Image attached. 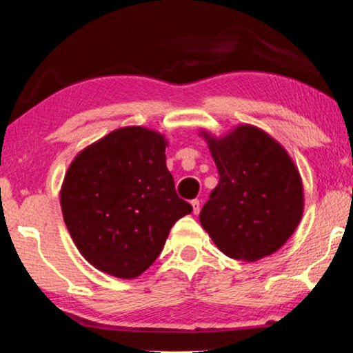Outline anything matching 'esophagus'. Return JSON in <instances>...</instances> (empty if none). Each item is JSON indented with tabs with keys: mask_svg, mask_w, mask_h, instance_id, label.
Listing matches in <instances>:
<instances>
[{
	"mask_svg": "<svg viewBox=\"0 0 353 353\" xmlns=\"http://www.w3.org/2000/svg\"><path fill=\"white\" fill-rule=\"evenodd\" d=\"M191 206H193L194 214H198V212H199V199H193V201H191Z\"/></svg>",
	"mask_w": 353,
	"mask_h": 353,
	"instance_id": "esophagus-1",
	"label": "esophagus"
}]
</instances>
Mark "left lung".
Segmentation results:
<instances>
[{"label": "left lung", "mask_w": 353, "mask_h": 353, "mask_svg": "<svg viewBox=\"0 0 353 353\" xmlns=\"http://www.w3.org/2000/svg\"><path fill=\"white\" fill-rule=\"evenodd\" d=\"M219 183L199 212L203 229L230 259L255 262L291 237L303 217V181L272 136L241 124L223 137L203 130Z\"/></svg>", "instance_id": "left-lung-1"}]
</instances>
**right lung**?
I'll use <instances>...</instances> for the list:
<instances>
[{"instance_id": "add662e5", "label": "right lung", "mask_w": 353, "mask_h": 353, "mask_svg": "<svg viewBox=\"0 0 353 353\" xmlns=\"http://www.w3.org/2000/svg\"><path fill=\"white\" fill-rule=\"evenodd\" d=\"M167 145L152 129L121 128L81 150L65 173L60 204L68 232L80 254L108 275L145 272L172 225L193 211L178 198Z\"/></svg>"}]
</instances>
